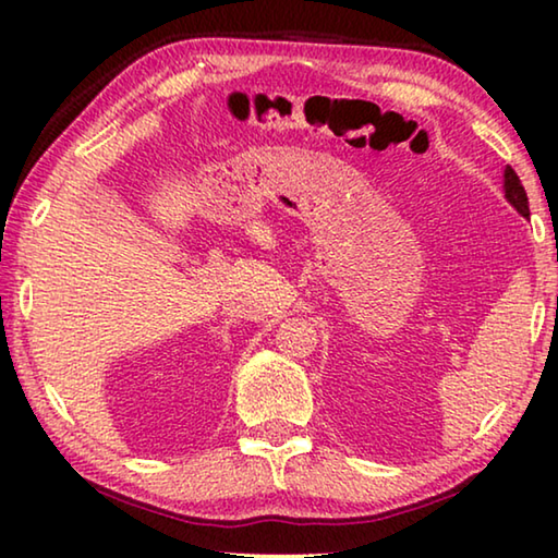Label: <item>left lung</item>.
Instances as JSON below:
<instances>
[{
    "instance_id": "left-lung-1",
    "label": "left lung",
    "mask_w": 558,
    "mask_h": 558,
    "mask_svg": "<svg viewBox=\"0 0 558 558\" xmlns=\"http://www.w3.org/2000/svg\"><path fill=\"white\" fill-rule=\"evenodd\" d=\"M505 196L507 202L514 206V209L522 214V216H529V199H526V192L522 182H519V177L512 167L505 169Z\"/></svg>"
}]
</instances>
